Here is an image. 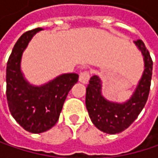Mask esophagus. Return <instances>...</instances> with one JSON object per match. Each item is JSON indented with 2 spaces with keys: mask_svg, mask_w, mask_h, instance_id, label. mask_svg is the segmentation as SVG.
Instances as JSON below:
<instances>
[{
  "mask_svg": "<svg viewBox=\"0 0 158 158\" xmlns=\"http://www.w3.org/2000/svg\"><path fill=\"white\" fill-rule=\"evenodd\" d=\"M79 81L81 83H84V84H87L89 79V72L88 70H83L79 73Z\"/></svg>",
  "mask_w": 158,
  "mask_h": 158,
  "instance_id": "esophagus-1",
  "label": "esophagus"
}]
</instances>
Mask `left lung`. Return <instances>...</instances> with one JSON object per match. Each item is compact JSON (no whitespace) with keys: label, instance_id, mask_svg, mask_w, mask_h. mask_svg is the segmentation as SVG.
<instances>
[{"label":"left lung","instance_id":"8db88e82","mask_svg":"<svg viewBox=\"0 0 158 158\" xmlns=\"http://www.w3.org/2000/svg\"><path fill=\"white\" fill-rule=\"evenodd\" d=\"M143 56L144 70L129 100L118 103L106 100L102 94V80L94 75L86 89V107L93 124L106 134L115 135L128 128L138 117L148 99L152 79L153 61L142 40L135 41Z\"/></svg>","mask_w":158,"mask_h":158}]
</instances>
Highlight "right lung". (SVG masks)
I'll return each mask as SVG.
<instances>
[{"instance_id": "right-lung-1", "label": "right lung", "mask_w": 158, "mask_h": 158, "mask_svg": "<svg viewBox=\"0 0 158 158\" xmlns=\"http://www.w3.org/2000/svg\"><path fill=\"white\" fill-rule=\"evenodd\" d=\"M42 28L25 32L18 39L9 56L6 68V97L9 110L26 131L40 134L52 128L58 121L65 100L78 82L76 73L62 74L42 85H31L21 71L23 52L33 36Z\"/></svg>"}]
</instances>
